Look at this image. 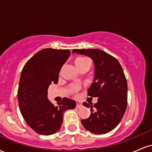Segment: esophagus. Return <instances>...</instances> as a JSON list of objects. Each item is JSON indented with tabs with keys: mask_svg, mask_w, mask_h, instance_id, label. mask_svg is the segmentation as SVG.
<instances>
[{
	"mask_svg": "<svg viewBox=\"0 0 152 152\" xmlns=\"http://www.w3.org/2000/svg\"><path fill=\"white\" fill-rule=\"evenodd\" d=\"M82 106H83V105H82L81 103L78 102H76V108H78V109H81Z\"/></svg>",
	"mask_w": 152,
	"mask_h": 152,
	"instance_id": "34e87169",
	"label": "esophagus"
}]
</instances>
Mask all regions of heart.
I'll return each mask as SVG.
<instances>
[{
    "label": "heart",
    "mask_w": 152,
    "mask_h": 152,
    "mask_svg": "<svg viewBox=\"0 0 152 152\" xmlns=\"http://www.w3.org/2000/svg\"><path fill=\"white\" fill-rule=\"evenodd\" d=\"M88 62H89V61L86 58H83V57H78V58H76L75 59L74 61V64L76 67H79V66H81L83 65V64H86V63H88Z\"/></svg>",
    "instance_id": "heart-1"
}]
</instances>
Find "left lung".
I'll list each match as a JSON object with an SVG mask.
<instances>
[{"label": "left lung", "mask_w": 152, "mask_h": 152, "mask_svg": "<svg viewBox=\"0 0 152 152\" xmlns=\"http://www.w3.org/2000/svg\"><path fill=\"white\" fill-rule=\"evenodd\" d=\"M76 53L87 56L94 64V80L88 89L91 97H98L91 108V115L81 124L88 132L104 134L111 132L121 121L127 106V82L123 69L118 60L99 49H74Z\"/></svg>", "instance_id": "8db88e82"}]
</instances>
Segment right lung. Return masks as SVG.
Returning a JSON list of instances; mask_svg holds the SVG:
<instances>
[{"instance_id":"add662e5","label":"right lung","mask_w":152,"mask_h":152,"mask_svg":"<svg viewBox=\"0 0 152 152\" xmlns=\"http://www.w3.org/2000/svg\"><path fill=\"white\" fill-rule=\"evenodd\" d=\"M69 50L45 48L28 61L20 75L18 90L20 111L26 124L41 135H51L61 129L64 113L74 109L75 101L63 98L58 106L48 99V88L58 83L62 66L70 56Z\"/></svg>"}]
</instances>
